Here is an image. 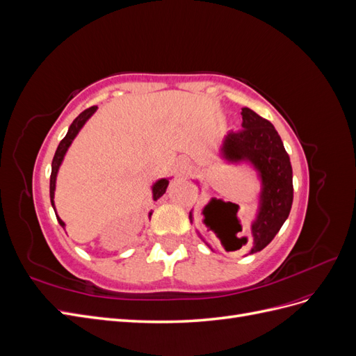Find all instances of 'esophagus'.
Instances as JSON below:
<instances>
[{
    "mask_svg": "<svg viewBox=\"0 0 356 356\" xmlns=\"http://www.w3.org/2000/svg\"><path fill=\"white\" fill-rule=\"evenodd\" d=\"M182 166H184V169H187V161H186V160L182 161Z\"/></svg>",
    "mask_w": 356,
    "mask_h": 356,
    "instance_id": "esophagus-1",
    "label": "esophagus"
}]
</instances>
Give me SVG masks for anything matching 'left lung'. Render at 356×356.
Listing matches in <instances>:
<instances>
[{"mask_svg": "<svg viewBox=\"0 0 356 356\" xmlns=\"http://www.w3.org/2000/svg\"><path fill=\"white\" fill-rule=\"evenodd\" d=\"M242 131H230L224 135L218 148V159L225 165H246L255 172L260 190L255 197L257 209L251 220V245L248 251V254H254L273 241L288 218L294 197L293 168L282 139L270 122L246 106L242 108ZM195 182L202 191L199 179ZM213 203L215 200L207 209H211ZM190 222H195L193 209ZM196 233L213 250L197 229Z\"/></svg>", "mask_w": 356, "mask_h": 356, "instance_id": "obj_1", "label": "left lung"}]
</instances>
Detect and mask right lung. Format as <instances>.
I'll list each match as a JSON object with an SVG mask.
<instances>
[{
    "instance_id": "obj_1",
    "label": "right lung",
    "mask_w": 356,
    "mask_h": 356,
    "mask_svg": "<svg viewBox=\"0 0 356 356\" xmlns=\"http://www.w3.org/2000/svg\"><path fill=\"white\" fill-rule=\"evenodd\" d=\"M96 110H98V106H90V108H88V110H84L77 118H75V120L71 123V126L68 127V132H67V135H65V138L62 139V141L59 143V145H58V149H56V153H55V157H53V161H51V175H50V202H51V207H53V209H55V213H56V218H58V221H59V224L62 225L63 229L67 227V224L63 222L60 218H59V215H58V212H56V207H55V191H56V178H58V174H59V169H60V166H62V161H63V159H65V156H67V153H68V149H70V147H71V144H72V141L75 138H77V135H79V132L81 131L83 129V126L88 123V120L89 118L96 113ZM172 177H168V178H159L156 182H153V186H152V196H153V200L156 202V200H159L161 196L165 195V191H166V188H168V186H169V179H170ZM152 215H153V209L148 212V218H152Z\"/></svg>"
}]
</instances>
